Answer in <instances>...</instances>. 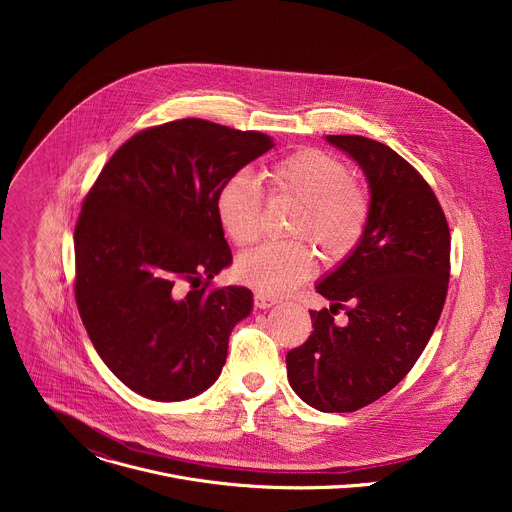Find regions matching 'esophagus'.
Returning a JSON list of instances; mask_svg holds the SVG:
<instances>
[{
  "instance_id": "1",
  "label": "esophagus",
  "mask_w": 512,
  "mask_h": 512,
  "mask_svg": "<svg viewBox=\"0 0 512 512\" xmlns=\"http://www.w3.org/2000/svg\"><path fill=\"white\" fill-rule=\"evenodd\" d=\"M275 304H277L275 298H271V296H267V294H261V291H257V294H255V308L267 310V308H273Z\"/></svg>"
}]
</instances>
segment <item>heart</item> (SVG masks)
<instances>
[{"mask_svg":"<svg viewBox=\"0 0 512 512\" xmlns=\"http://www.w3.org/2000/svg\"><path fill=\"white\" fill-rule=\"evenodd\" d=\"M273 186L302 202L291 233L308 235L330 259L346 257L369 225L367 192L350 182L344 162L322 150H300L271 168ZM263 192L249 170L231 174L214 198L225 235L247 247L261 233ZM316 255L304 241L265 243L237 261V277L261 294L283 296L312 277Z\"/></svg>","mask_w":512,"mask_h":512,"instance_id":"b5f03b06","label":"heart"}]
</instances>
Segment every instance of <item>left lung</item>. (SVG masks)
Masks as SVG:
<instances>
[{
  "instance_id": "obj_1",
  "label": "left lung",
  "mask_w": 512,
  "mask_h": 512,
  "mask_svg": "<svg viewBox=\"0 0 512 512\" xmlns=\"http://www.w3.org/2000/svg\"><path fill=\"white\" fill-rule=\"evenodd\" d=\"M326 141L367 176L371 216L360 243L316 283L330 308L310 312L314 332L285 362L302 401L348 413L403 381L429 342L448 294L450 229L429 184L389 145L362 135ZM338 309L344 325L333 322Z\"/></svg>"
}]
</instances>
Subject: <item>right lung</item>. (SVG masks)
I'll use <instances>...</instances> for the list:
<instances>
[{"label": "right lung", "instance_id": "1", "mask_svg": "<svg viewBox=\"0 0 512 512\" xmlns=\"http://www.w3.org/2000/svg\"><path fill=\"white\" fill-rule=\"evenodd\" d=\"M271 148L259 131L178 119L127 139L89 190L75 229V298L95 350L137 395L184 401L221 375L253 294L208 289L233 263L214 198Z\"/></svg>", "mask_w": 512, "mask_h": 512}]
</instances>
